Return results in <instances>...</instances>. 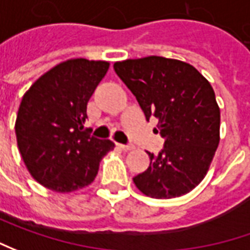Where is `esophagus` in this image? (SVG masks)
I'll return each mask as SVG.
<instances>
[{
  "label": "esophagus",
  "instance_id": "obj_1",
  "mask_svg": "<svg viewBox=\"0 0 250 250\" xmlns=\"http://www.w3.org/2000/svg\"><path fill=\"white\" fill-rule=\"evenodd\" d=\"M117 148H120L122 151H131L134 146L133 145H125V144H116Z\"/></svg>",
  "mask_w": 250,
  "mask_h": 250
}]
</instances>
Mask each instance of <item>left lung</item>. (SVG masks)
<instances>
[{
	"label": "left lung",
	"mask_w": 250,
	"mask_h": 250,
	"mask_svg": "<svg viewBox=\"0 0 250 250\" xmlns=\"http://www.w3.org/2000/svg\"><path fill=\"white\" fill-rule=\"evenodd\" d=\"M134 94L146 120L165 138L163 149L133 178L142 194L170 199L188 194L202 181L220 141V109L216 95L194 66L163 56L127 59L113 65Z\"/></svg>",
	"instance_id": "1"
}]
</instances>
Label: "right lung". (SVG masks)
I'll use <instances>...</instances> for the list:
<instances>
[{"instance_id":"right-lung-1","label":"right lung","mask_w":250,"mask_h":250,"mask_svg":"<svg viewBox=\"0 0 250 250\" xmlns=\"http://www.w3.org/2000/svg\"><path fill=\"white\" fill-rule=\"evenodd\" d=\"M105 61L69 59L42 74L23 95L15 123L19 152L36 181L55 192L90 185L115 148L84 128L87 104L108 72Z\"/></svg>"}]
</instances>
